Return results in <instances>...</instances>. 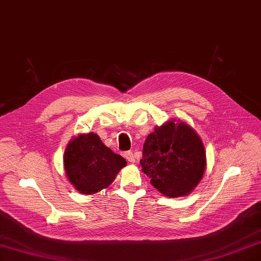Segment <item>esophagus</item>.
I'll use <instances>...</instances> for the list:
<instances>
[{
  "instance_id": "1",
  "label": "esophagus",
  "mask_w": 261,
  "mask_h": 261,
  "mask_svg": "<svg viewBox=\"0 0 261 261\" xmlns=\"http://www.w3.org/2000/svg\"><path fill=\"white\" fill-rule=\"evenodd\" d=\"M124 156L126 158V160H127V161L130 162V163L135 162V156H134V153H133L132 151H126L125 154H124Z\"/></svg>"
}]
</instances>
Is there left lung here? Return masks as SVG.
I'll return each mask as SVG.
<instances>
[{"instance_id": "8db88e82", "label": "left lung", "mask_w": 261, "mask_h": 261, "mask_svg": "<svg viewBox=\"0 0 261 261\" xmlns=\"http://www.w3.org/2000/svg\"><path fill=\"white\" fill-rule=\"evenodd\" d=\"M140 165L158 191L169 197L185 196L203 175L206 152L191 126L170 121L149 134Z\"/></svg>"}]
</instances>
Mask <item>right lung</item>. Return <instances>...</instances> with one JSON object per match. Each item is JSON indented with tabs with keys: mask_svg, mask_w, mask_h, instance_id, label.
Instances as JSON below:
<instances>
[{
	"mask_svg": "<svg viewBox=\"0 0 261 261\" xmlns=\"http://www.w3.org/2000/svg\"><path fill=\"white\" fill-rule=\"evenodd\" d=\"M125 165L124 158L105 146L93 133L74 138L64 153V167L69 181L86 195L108 187Z\"/></svg>",
	"mask_w": 261,
	"mask_h": 261,
	"instance_id": "right-lung-1",
	"label": "right lung"
}]
</instances>
